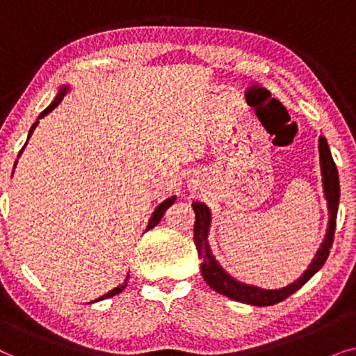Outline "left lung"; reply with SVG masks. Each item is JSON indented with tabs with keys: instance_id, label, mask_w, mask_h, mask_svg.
I'll return each instance as SVG.
<instances>
[{
	"instance_id": "obj_1",
	"label": "left lung",
	"mask_w": 356,
	"mask_h": 356,
	"mask_svg": "<svg viewBox=\"0 0 356 356\" xmlns=\"http://www.w3.org/2000/svg\"><path fill=\"white\" fill-rule=\"evenodd\" d=\"M319 155H321V170H323V183H324V194L327 199L329 206V228L323 245H321L318 254L314 261L311 262L305 274L298 280L284 286L280 290H262L252 285H245L240 282L233 280L230 275L225 274L217 261L213 259L211 250L207 245V232L209 223H211V212L201 202H193L194 213H196V222H194V245H196L199 259H201V270L204 280L207 285L217 291V293L225 295L228 298L240 301V303H248L254 306H270L280 303L285 298H289L291 293L301 289L321 267L324 266L327 259L330 248L334 243L335 233V220H337V209H339V197H340V186H339V172L335 167V162L330 155L329 145L325 138H319Z\"/></svg>"
}]
</instances>
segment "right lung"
<instances>
[{
  "label": "right lung",
  "mask_w": 356,
  "mask_h": 356,
  "mask_svg": "<svg viewBox=\"0 0 356 356\" xmlns=\"http://www.w3.org/2000/svg\"><path fill=\"white\" fill-rule=\"evenodd\" d=\"M67 90V87H65V89H61V92H60V95H58L56 97V99L55 100H53L51 102V104H50V106H47V108L45 110H43L42 111V113H40V116H38V118H43V116H45V115H48V113H50V111L53 110V108H56V106H58V104H60V102H61V99H63V95H65V92ZM38 124V121H35V123H33L32 124V128H31V131H29V138H31V134L33 133V129H35V126ZM29 140V139H27ZM24 147H26V145H24ZM22 147V149H24ZM19 155H21V154H19ZM175 202V197H170V199H167V201H163L162 204H160V206L157 207V209H155V212L152 213V217H150V222H149V225H147V230H150V228H154L155 225H157V223L160 222V220H162V217H163V213L165 212H167V209L170 207V206H172V204ZM126 285H128V282H123V284H121L120 286H116V289H113V290H110L108 291V293H106V295H104V296H100V298L99 300H105V298H110V296H115V295H118V293H121V291H123L124 290V286ZM97 301V300H95Z\"/></svg>",
  "instance_id": "1"
}]
</instances>
